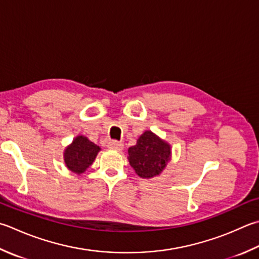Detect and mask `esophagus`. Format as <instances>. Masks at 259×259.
<instances>
[{
    "label": "esophagus",
    "instance_id": "esophagus-1",
    "mask_svg": "<svg viewBox=\"0 0 259 259\" xmlns=\"http://www.w3.org/2000/svg\"><path fill=\"white\" fill-rule=\"evenodd\" d=\"M108 147L110 149H113V150H121L123 148V145L119 143V141H115V140H112L110 141V143L108 144Z\"/></svg>",
    "mask_w": 259,
    "mask_h": 259
}]
</instances>
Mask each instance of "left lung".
Returning a JSON list of instances; mask_svg holds the SVG:
<instances>
[{"label":"left lung","instance_id":"8db88e82","mask_svg":"<svg viewBox=\"0 0 259 259\" xmlns=\"http://www.w3.org/2000/svg\"><path fill=\"white\" fill-rule=\"evenodd\" d=\"M128 160L137 175L151 179L159 175L170 160V145L147 130L128 149Z\"/></svg>","mask_w":259,"mask_h":259}]
</instances>
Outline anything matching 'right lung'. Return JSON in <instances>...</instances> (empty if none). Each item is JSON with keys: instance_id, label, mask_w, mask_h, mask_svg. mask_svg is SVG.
<instances>
[{"instance_id": "1", "label": "right lung", "mask_w": 259, "mask_h": 259, "mask_svg": "<svg viewBox=\"0 0 259 259\" xmlns=\"http://www.w3.org/2000/svg\"><path fill=\"white\" fill-rule=\"evenodd\" d=\"M100 150V147L90 141L86 137L77 136L64 151L66 167L73 173L82 174L93 164Z\"/></svg>"}]
</instances>
